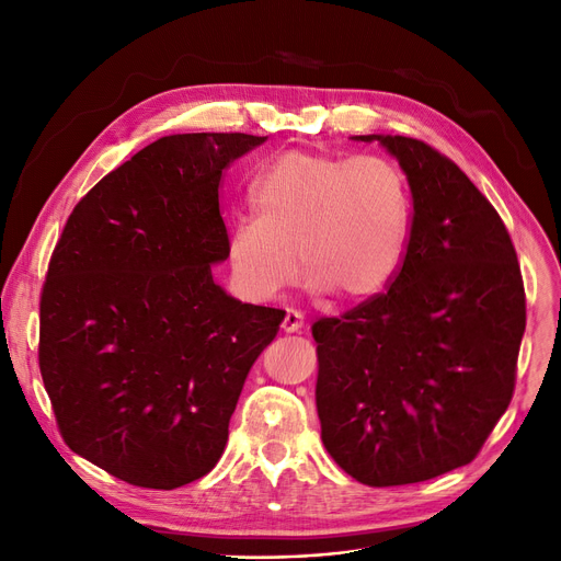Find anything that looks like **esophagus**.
Returning <instances> with one entry per match:
<instances>
[{
    "mask_svg": "<svg viewBox=\"0 0 561 561\" xmlns=\"http://www.w3.org/2000/svg\"><path fill=\"white\" fill-rule=\"evenodd\" d=\"M305 328V316L300 313V311H296V309H288L286 313H284V320H282V330L286 332V334H296V332H300Z\"/></svg>",
    "mask_w": 561,
    "mask_h": 561,
    "instance_id": "obj_1",
    "label": "esophagus"
}]
</instances>
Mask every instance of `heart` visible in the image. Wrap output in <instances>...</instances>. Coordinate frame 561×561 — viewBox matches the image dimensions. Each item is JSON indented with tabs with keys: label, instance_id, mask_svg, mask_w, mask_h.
<instances>
[{
	"label": "heart",
	"instance_id": "heart-1",
	"mask_svg": "<svg viewBox=\"0 0 561 561\" xmlns=\"http://www.w3.org/2000/svg\"><path fill=\"white\" fill-rule=\"evenodd\" d=\"M256 216L236 220L227 265L241 296L268 302L298 275L313 293L377 298L400 273L411 229L404 172L387 157L293 150L252 184Z\"/></svg>",
	"mask_w": 561,
	"mask_h": 561
}]
</instances>
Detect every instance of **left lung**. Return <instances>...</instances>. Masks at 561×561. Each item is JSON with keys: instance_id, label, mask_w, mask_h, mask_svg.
<instances>
[{"instance_id": "obj_1", "label": "left lung", "mask_w": 561, "mask_h": 561, "mask_svg": "<svg viewBox=\"0 0 561 561\" xmlns=\"http://www.w3.org/2000/svg\"><path fill=\"white\" fill-rule=\"evenodd\" d=\"M355 140L398 159L414 216L389 290L313 322L320 436L357 482L414 484L473 461L507 411L523 277L505 222L448 157L407 136Z\"/></svg>"}]
</instances>
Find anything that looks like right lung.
<instances>
[{
    "label": "right lung",
    "mask_w": 561,
    "mask_h": 561,
    "mask_svg": "<svg viewBox=\"0 0 561 561\" xmlns=\"http://www.w3.org/2000/svg\"><path fill=\"white\" fill-rule=\"evenodd\" d=\"M265 142L174 134L75 206L41 296L38 362L70 450L134 486L176 489L218 463L245 377L282 309L227 296L222 170Z\"/></svg>",
    "instance_id": "right-lung-1"
}]
</instances>
